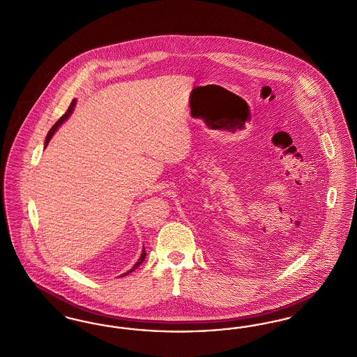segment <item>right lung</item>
I'll return each mask as SVG.
<instances>
[{
  "mask_svg": "<svg viewBox=\"0 0 357 357\" xmlns=\"http://www.w3.org/2000/svg\"><path fill=\"white\" fill-rule=\"evenodd\" d=\"M75 104H76V102H75V100H73V102H70V105H69L68 111H67V112H66V114H64V115H63V116H61V118H60V119L57 120V121H56V123H54V124H53V127H52L51 130H50V132H48V135H47V139H45V147H47V146H48V143H50V140H51L52 136H53V134H54V132H56V130H57V128H59V127H60V126H61V124H63V123H64V120H67V118H68L69 115H70V114H72V111H73V107H75ZM144 257H146V250H143V253H142V255H140V258H139V261H137V262H136L135 266H134V268H132V269H131V271H130V272L124 273V275H126V274H128V273L134 272V271H135L136 268H137V266H139V265H140V264H142V262H143V259H144Z\"/></svg>",
  "mask_w": 357,
  "mask_h": 357,
  "instance_id": "add662e5",
  "label": "right lung"
}]
</instances>
